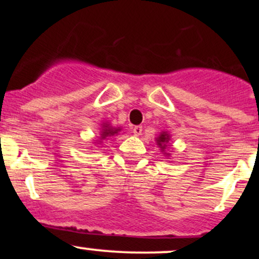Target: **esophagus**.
<instances>
[{"mask_svg":"<svg viewBox=\"0 0 259 259\" xmlns=\"http://www.w3.org/2000/svg\"><path fill=\"white\" fill-rule=\"evenodd\" d=\"M133 133H134V135H135V136H140L142 134V126L141 125L134 126Z\"/></svg>","mask_w":259,"mask_h":259,"instance_id":"1","label":"esophagus"}]
</instances>
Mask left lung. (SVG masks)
I'll return each mask as SVG.
<instances>
[{"label":"left lung","instance_id":"obj_1","mask_svg":"<svg viewBox=\"0 0 259 259\" xmlns=\"http://www.w3.org/2000/svg\"><path fill=\"white\" fill-rule=\"evenodd\" d=\"M169 141H170V134H169L168 132H162L156 138L157 146L160 148V152L167 157H170V153L167 152V148L169 146Z\"/></svg>","mask_w":259,"mask_h":259}]
</instances>
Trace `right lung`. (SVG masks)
<instances>
[{
  "label": "right lung",
  "mask_w": 259,
  "mask_h": 259,
  "mask_svg": "<svg viewBox=\"0 0 259 259\" xmlns=\"http://www.w3.org/2000/svg\"><path fill=\"white\" fill-rule=\"evenodd\" d=\"M101 132H100V138L99 140L95 141V144H102L103 140H106L107 138H111V136L118 135L121 132L120 126H112L109 121H102L101 124Z\"/></svg>",
  "instance_id": "right-lung-1"
}]
</instances>
